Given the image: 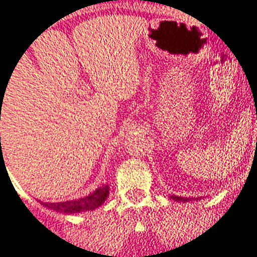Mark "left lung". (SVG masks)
<instances>
[{"label": "left lung", "instance_id": "8db88e82", "mask_svg": "<svg viewBox=\"0 0 257 257\" xmlns=\"http://www.w3.org/2000/svg\"><path fill=\"white\" fill-rule=\"evenodd\" d=\"M171 198L174 201H183V203H188L189 198L188 197H178V196H171Z\"/></svg>", "mask_w": 257, "mask_h": 257}]
</instances>
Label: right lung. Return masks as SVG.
<instances>
[{"label":"right lung","mask_w":257,"mask_h":257,"mask_svg":"<svg viewBox=\"0 0 257 257\" xmlns=\"http://www.w3.org/2000/svg\"><path fill=\"white\" fill-rule=\"evenodd\" d=\"M109 194V188L108 185H102L94 192L86 196V197L78 198V200H71V201H61V203H41L44 207L53 209L56 212L63 213H79L85 211H93L98 208L104 203Z\"/></svg>","instance_id":"1"}]
</instances>
